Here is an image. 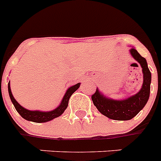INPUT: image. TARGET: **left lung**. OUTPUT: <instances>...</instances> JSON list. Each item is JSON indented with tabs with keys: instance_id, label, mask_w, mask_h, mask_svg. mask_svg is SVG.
<instances>
[{
	"instance_id": "left-lung-1",
	"label": "left lung",
	"mask_w": 161,
	"mask_h": 161,
	"mask_svg": "<svg viewBox=\"0 0 161 161\" xmlns=\"http://www.w3.org/2000/svg\"><path fill=\"white\" fill-rule=\"evenodd\" d=\"M130 53L134 59L139 63L143 72V84L139 92L130 97L122 100L106 97L98 88L92 95L94 106L102 114L108 118L117 121H127L136 117L143 109L148 102L151 91V74L145 58L140 54L134 48L130 49Z\"/></svg>"
}]
</instances>
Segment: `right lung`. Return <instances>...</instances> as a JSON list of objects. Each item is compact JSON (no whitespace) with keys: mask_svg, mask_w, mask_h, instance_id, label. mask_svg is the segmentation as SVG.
<instances>
[{"mask_svg":"<svg viewBox=\"0 0 161 161\" xmlns=\"http://www.w3.org/2000/svg\"><path fill=\"white\" fill-rule=\"evenodd\" d=\"M80 86V83H77V84L72 86V87H69L68 90L65 92L64 96L63 97L61 103L59 104L58 108H56L54 110L49 111V112H41V111H31L26 109V108H23L22 106H20L19 103H17V101L14 98L12 93H11V90H10V82L8 83V92L9 95H10V100L12 102L13 105L15 107V110L18 112L20 116L24 119L27 120V121H33V122H37V123H42V122H47L53 119L56 118V117H59L64 113L65 109L68 108V104H69V100L70 98V97L72 96V94L74 93L78 87Z\"/></svg>","mask_w":161,"mask_h":161,"instance_id":"right-lung-1","label":"right lung"}]
</instances>
